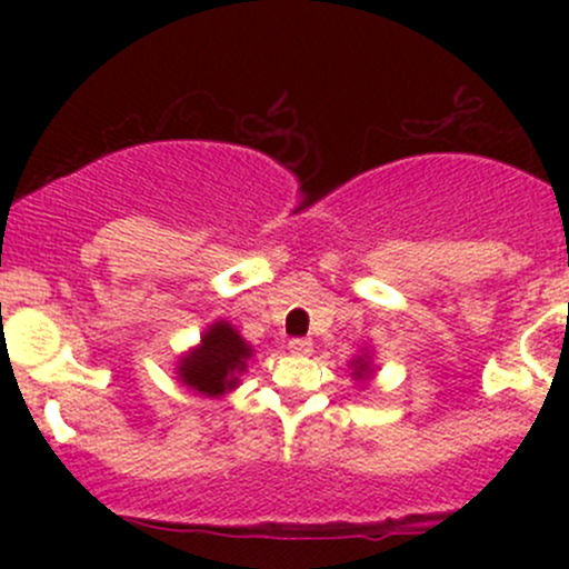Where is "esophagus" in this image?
<instances>
[{"instance_id": "obj_1", "label": "esophagus", "mask_w": 569, "mask_h": 569, "mask_svg": "<svg viewBox=\"0 0 569 569\" xmlns=\"http://www.w3.org/2000/svg\"><path fill=\"white\" fill-rule=\"evenodd\" d=\"M289 350L297 352V356H307V352L312 350V342L305 337H293V339H289Z\"/></svg>"}]
</instances>
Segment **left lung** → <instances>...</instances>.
I'll return each instance as SVG.
<instances>
[{"mask_svg":"<svg viewBox=\"0 0 569 569\" xmlns=\"http://www.w3.org/2000/svg\"><path fill=\"white\" fill-rule=\"evenodd\" d=\"M363 371H367V363H361V367L356 369V377H363Z\"/></svg>","mask_w":569,"mask_h":569,"instance_id":"obj_1","label":"left lung"}]
</instances>
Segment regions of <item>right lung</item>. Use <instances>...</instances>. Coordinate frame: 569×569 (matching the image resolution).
I'll list each match as a JSON object with an SVG mask.
<instances>
[{"label": "right lung", "mask_w": 569, "mask_h": 569, "mask_svg": "<svg viewBox=\"0 0 569 569\" xmlns=\"http://www.w3.org/2000/svg\"><path fill=\"white\" fill-rule=\"evenodd\" d=\"M248 358H251V348L230 323L219 321L206 331L198 348L179 363V377L198 393L221 396L224 390L234 388L238 382L234 375L246 369Z\"/></svg>", "instance_id": "add662e5"}]
</instances>
